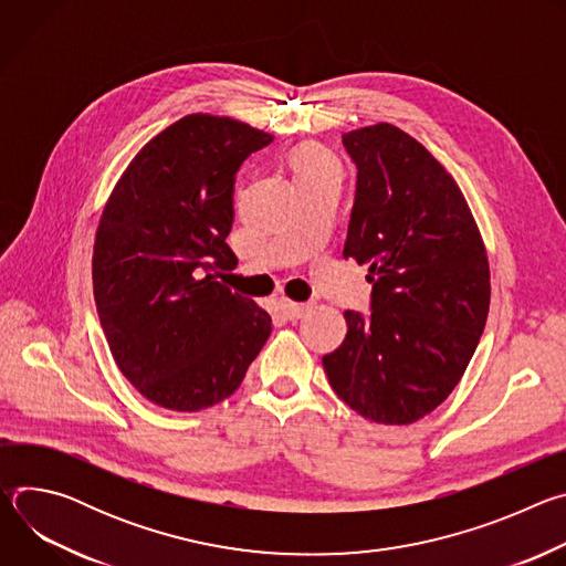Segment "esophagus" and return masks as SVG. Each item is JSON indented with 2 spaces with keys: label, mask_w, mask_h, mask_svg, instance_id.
I'll use <instances>...</instances> for the list:
<instances>
[{
  "label": "esophagus",
  "mask_w": 566,
  "mask_h": 566,
  "mask_svg": "<svg viewBox=\"0 0 566 566\" xmlns=\"http://www.w3.org/2000/svg\"><path fill=\"white\" fill-rule=\"evenodd\" d=\"M280 311L286 319H300L306 311H308V304H297V302H291V300H280Z\"/></svg>",
  "instance_id": "esophagus-1"
}]
</instances>
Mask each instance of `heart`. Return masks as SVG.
<instances>
[{"mask_svg": "<svg viewBox=\"0 0 566 566\" xmlns=\"http://www.w3.org/2000/svg\"><path fill=\"white\" fill-rule=\"evenodd\" d=\"M289 160H291V168H293L297 184L340 177V168L336 164V158L327 149H322L319 145H313V143L297 145L291 151Z\"/></svg>", "mask_w": 566, "mask_h": 566, "instance_id": "heart-1", "label": "heart"}]
</instances>
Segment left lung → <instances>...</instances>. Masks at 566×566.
<instances>
[{
    "label": "left lung",
    "mask_w": 566,
    "mask_h": 566,
    "mask_svg": "<svg viewBox=\"0 0 566 566\" xmlns=\"http://www.w3.org/2000/svg\"><path fill=\"white\" fill-rule=\"evenodd\" d=\"M343 145L358 170L343 255L369 266L371 315L345 311L347 336L322 365L354 412L410 426L450 396L486 327V247L457 181L417 138L378 123Z\"/></svg>",
    "instance_id": "1"
}]
</instances>
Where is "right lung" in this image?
Instances as JSON below:
<instances>
[{"mask_svg":"<svg viewBox=\"0 0 566 566\" xmlns=\"http://www.w3.org/2000/svg\"><path fill=\"white\" fill-rule=\"evenodd\" d=\"M271 134L190 114L156 134L112 190L94 244V297L123 376L156 406L228 398L271 336V315L217 282L237 258L234 175Z\"/></svg>","mask_w":566,"mask_h":566,"instance_id":"right-lung-1","label":"right lung"}]
</instances>
